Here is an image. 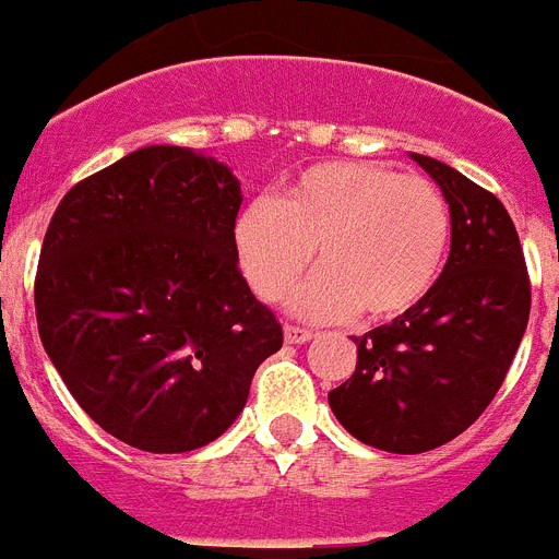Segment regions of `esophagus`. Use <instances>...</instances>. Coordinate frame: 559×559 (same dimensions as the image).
<instances>
[{"instance_id":"esophagus-1","label":"esophagus","mask_w":559,"mask_h":559,"mask_svg":"<svg viewBox=\"0 0 559 559\" xmlns=\"http://www.w3.org/2000/svg\"><path fill=\"white\" fill-rule=\"evenodd\" d=\"M313 338V330L296 328V324H285V341L288 344H305V341Z\"/></svg>"}]
</instances>
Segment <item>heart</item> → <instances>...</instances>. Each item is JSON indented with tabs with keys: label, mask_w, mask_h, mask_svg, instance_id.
<instances>
[{
	"label": "heart",
	"mask_w": 559,
	"mask_h": 559,
	"mask_svg": "<svg viewBox=\"0 0 559 559\" xmlns=\"http://www.w3.org/2000/svg\"><path fill=\"white\" fill-rule=\"evenodd\" d=\"M313 249L322 271L290 294L294 313L316 322L358 310L397 319L426 302L445 269L451 210L419 176L328 162L305 170L280 201L257 199L237 215V263L269 302L308 271Z\"/></svg>",
	"instance_id": "obj_1"
}]
</instances>
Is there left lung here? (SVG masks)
I'll return each instance as SVG.
<instances>
[{
	"instance_id": "left-lung-1",
	"label": "left lung",
	"mask_w": 559,
	"mask_h": 559,
	"mask_svg": "<svg viewBox=\"0 0 559 559\" xmlns=\"http://www.w3.org/2000/svg\"><path fill=\"white\" fill-rule=\"evenodd\" d=\"M451 210V254L426 302L369 330L353 378L328 394L358 442L426 453L481 417L530 322V276L510 212L445 162L408 153Z\"/></svg>"
}]
</instances>
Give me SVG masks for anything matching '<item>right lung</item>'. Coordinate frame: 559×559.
<instances>
[{"label":"right lung","instance_id":"right-lung-1","mask_svg":"<svg viewBox=\"0 0 559 559\" xmlns=\"http://www.w3.org/2000/svg\"><path fill=\"white\" fill-rule=\"evenodd\" d=\"M235 173L145 145L75 185L44 235L38 335L78 406L147 453L204 448L240 417L283 328L237 269Z\"/></svg>","mask_w":559,"mask_h":559}]
</instances>
